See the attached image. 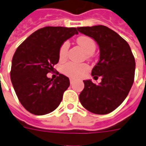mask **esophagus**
Listing matches in <instances>:
<instances>
[{
    "mask_svg": "<svg viewBox=\"0 0 146 146\" xmlns=\"http://www.w3.org/2000/svg\"><path fill=\"white\" fill-rule=\"evenodd\" d=\"M74 83V80L73 79H70V84H73Z\"/></svg>",
    "mask_w": 146,
    "mask_h": 146,
    "instance_id": "esophagus-1",
    "label": "esophagus"
}]
</instances>
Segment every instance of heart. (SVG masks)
I'll return each mask as SVG.
<instances>
[{"mask_svg": "<svg viewBox=\"0 0 146 146\" xmlns=\"http://www.w3.org/2000/svg\"><path fill=\"white\" fill-rule=\"evenodd\" d=\"M76 42L82 48L84 53L88 54L89 58L91 54H92L96 50V45L91 38L88 36H80L76 38ZM70 44L68 42H65L60 47L59 50V58L60 59H65L67 56L68 50ZM88 70L86 65H76L74 63H68L63 68V72L67 76L72 78H79L82 76Z\"/></svg>", "mask_w": 146, "mask_h": 146, "instance_id": "b5f03b06", "label": "heart"}]
</instances>
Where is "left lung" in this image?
Returning <instances> with one entry per match:
<instances>
[{
  "instance_id": "left-lung-1",
  "label": "left lung",
  "mask_w": 146,
  "mask_h": 146,
  "mask_svg": "<svg viewBox=\"0 0 146 146\" xmlns=\"http://www.w3.org/2000/svg\"><path fill=\"white\" fill-rule=\"evenodd\" d=\"M77 30L97 42L100 60L92 70V76L102 77L99 84L84 80L80 104L94 114H108L124 101L133 85L134 57L127 42L106 26L81 27Z\"/></svg>"
}]
</instances>
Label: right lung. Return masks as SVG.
I'll use <instances>...</instances> for the list:
<instances>
[{"label":"right lung","mask_w":146,"mask_h":146,"mask_svg":"<svg viewBox=\"0 0 146 146\" xmlns=\"http://www.w3.org/2000/svg\"><path fill=\"white\" fill-rule=\"evenodd\" d=\"M76 34V27H45L32 33L16 49L11 81L21 104L31 114L43 115L60 104L70 79L60 73L53 80L46 74L58 62L63 42Z\"/></svg>","instance_id":"right-lung-1"}]
</instances>
